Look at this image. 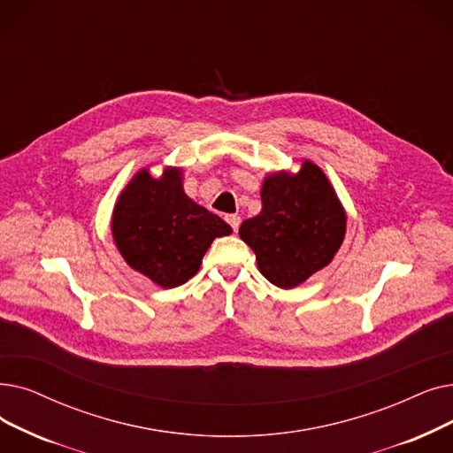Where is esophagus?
I'll return each instance as SVG.
<instances>
[{
    "label": "esophagus",
    "instance_id": "1",
    "mask_svg": "<svg viewBox=\"0 0 453 453\" xmlns=\"http://www.w3.org/2000/svg\"><path fill=\"white\" fill-rule=\"evenodd\" d=\"M226 220H227V224L233 227L234 233L239 231V226H241V216H239V214H229V216H226Z\"/></svg>",
    "mask_w": 453,
    "mask_h": 453
}]
</instances>
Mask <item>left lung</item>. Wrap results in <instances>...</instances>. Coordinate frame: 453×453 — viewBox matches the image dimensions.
I'll list each match as a JSON object with an SVG mask.
<instances>
[{"label": "left lung", "instance_id": "obj_1", "mask_svg": "<svg viewBox=\"0 0 453 453\" xmlns=\"http://www.w3.org/2000/svg\"><path fill=\"white\" fill-rule=\"evenodd\" d=\"M261 202V212L244 220L239 234L272 285L298 287L333 261L344 241L346 212L317 165L303 161L296 173L266 175Z\"/></svg>", "mask_w": 453, "mask_h": 453}]
</instances>
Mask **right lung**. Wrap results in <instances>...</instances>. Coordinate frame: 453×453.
<instances>
[{
  "label": "right lung",
  "mask_w": 453,
  "mask_h": 453,
  "mask_svg": "<svg viewBox=\"0 0 453 453\" xmlns=\"http://www.w3.org/2000/svg\"><path fill=\"white\" fill-rule=\"evenodd\" d=\"M181 175L168 166L157 180L142 168L112 211V239L124 261L163 288L187 283L211 242L231 233L220 216L188 198Z\"/></svg>",
  "instance_id": "right-lung-1"
}]
</instances>
